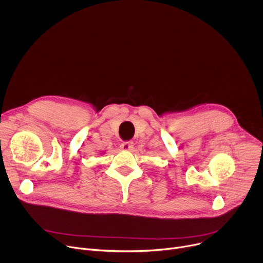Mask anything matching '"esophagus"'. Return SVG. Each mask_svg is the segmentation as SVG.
Instances as JSON below:
<instances>
[{
  "mask_svg": "<svg viewBox=\"0 0 263 263\" xmlns=\"http://www.w3.org/2000/svg\"><path fill=\"white\" fill-rule=\"evenodd\" d=\"M121 147L123 149H125V151H129V149H132V147H133V141H131V140L124 141L121 143Z\"/></svg>",
  "mask_w": 263,
  "mask_h": 263,
  "instance_id": "34e87169",
  "label": "esophagus"
}]
</instances>
